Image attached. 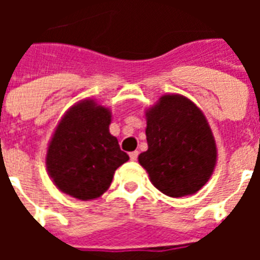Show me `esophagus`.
I'll return each mask as SVG.
<instances>
[{
    "label": "esophagus",
    "mask_w": 260,
    "mask_h": 260,
    "mask_svg": "<svg viewBox=\"0 0 260 260\" xmlns=\"http://www.w3.org/2000/svg\"><path fill=\"white\" fill-rule=\"evenodd\" d=\"M138 156H139V152H138V151H134V152H129L131 160H136V159H138Z\"/></svg>",
    "instance_id": "34e87169"
}]
</instances>
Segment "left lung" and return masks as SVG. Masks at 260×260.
Wrapping results in <instances>:
<instances>
[{
	"label": "left lung",
	"mask_w": 260,
	"mask_h": 260,
	"mask_svg": "<svg viewBox=\"0 0 260 260\" xmlns=\"http://www.w3.org/2000/svg\"><path fill=\"white\" fill-rule=\"evenodd\" d=\"M148 150L139 163L152 185L169 197L197 193L213 174L217 147L208 120L193 101L165 94L146 110Z\"/></svg>",
	"instance_id": "left-lung-1"
}]
</instances>
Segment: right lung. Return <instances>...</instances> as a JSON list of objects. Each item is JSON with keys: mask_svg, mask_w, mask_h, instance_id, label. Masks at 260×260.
<instances>
[{"mask_svg": "<svg viewBox=\"0 0 260 260\" xmlns=\"http://www.w3.org/2000/svg\"><path fill=\"white\" fill-rule=\"evenodd\" d=\"M112 112L94 100H82L67 110L48 143L46 166L62 193L82 201L109 189L114 171L129 156L110 135Z\"/></svg>", "mask_w": 260, "mask_h": 260, "instance_id": "add662e5", "label": "right lung"}]
</instances>
